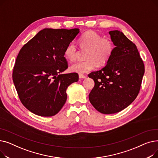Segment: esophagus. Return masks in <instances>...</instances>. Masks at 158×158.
<instances>
[{
    "instance_id": "esophagus-1",
    "label": "esophagus",
    "mask_w": 158,
    "mask_h": 158,
    "mask_svg": "<svg viewBox=\"0 0 158 158\" xmlns=\"http://www.w3.org/2000/svg\"><path fill=\"white\" fill-rule=\"evenodd\" d=\"M79 79H85L86 77L82 74H79Z\"/></svg>"
}]
</instances>
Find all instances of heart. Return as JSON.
Instances as JSON below:
<instances>
[{
  "mask_svg": "<svg viewBox=\"0 0 158 158\" xmlns=\"http://www.w3.org/2000/svg\"><path fill=\"white\" fill-rule=\"evenodd\" d=\"M79 46L82 49H87L85 61H79L70 66L72 72L85 73L95 69L97 64L102 66L106 64L112 55L114 46L109 38H102L97 32L88 30L81 35L79 40ZM78 48L73 42L66 47L64 55L66 59L73 61L77 59Z\"/></svg>",
  "mask_w": 158,
  "mask_h": 158,
  "instance_id": "obj_1",
  "label": "heart"
}]
</instances>
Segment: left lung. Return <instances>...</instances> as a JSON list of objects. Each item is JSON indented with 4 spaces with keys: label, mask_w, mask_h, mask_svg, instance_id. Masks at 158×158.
Listing matches in <instances>:
<instances>
[{
    "label": "left lung",
    "mask_w": 158,
    "mask_h": 158,
    "mask_svg": "<svg viewBox=\"0 0 158 158\" xmlns=\"http://www.w3.org/2000/svg\"><path fill=\"white\" fill-rule=\"evenodd\" d=\"M109 34L115 46L112 55L102 69L88 75L95 82L89 100L103 114L118 113L133 102L145 72L136 45L120 31H111Z\"/></svg>",
    "instance_id": "8db88e82"
}]
</instances>
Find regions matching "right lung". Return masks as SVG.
I'll list each match as a JSON object with an SVG mask.
<instances>
[{"mask_svg":"<svg viewBox=\"0 0 158 158\" xmlns=\"http://www.w3.org/2000/svg\"><path fill=\"white\" fill-rule=\"evenodd\" d=\"M79 29L46 28L25 44L16 57L13 81L22 104L35 114L52 117L66 102V89L77 82V73H61L68 68L66 47Z\"/></svg>","mask_w":158,"mask_h":158,"instance_id":"add662e5","label":"right lung"}]
</instances>
